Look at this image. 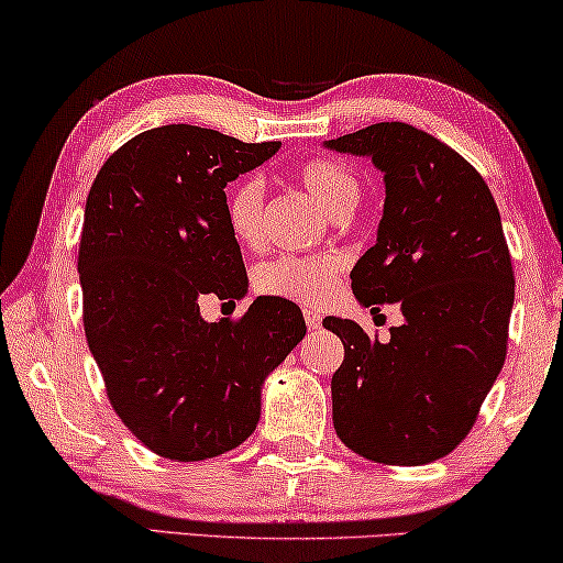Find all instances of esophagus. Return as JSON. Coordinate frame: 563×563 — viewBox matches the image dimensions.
<instances>
[{"label":"esophagus","instance_id":"obj_1","mask_svg":"<svg viewBox=\"0 0 563 563\" xmlns=\"http://www.w3.org/2000/svg\"><path fill=\"white\" fill-rule=\"evenodd\" d=\"M302 314H305V322H307V328H310V330H318L322 325V314L318 310H310V307H305Z\"/></svg>","mask_w":563,"mask_h":563}]
</instances>
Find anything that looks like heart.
Instances as JSON below:
<instances>
[{
	"label": "heart",
	"mask_w": 563,
	"mask_h": 563,
	"mask_svg": "<svg viewBox=\"0 0 563 563\" xmlns=\"http://www.w3.org/2000/svg\"><path fill=\"white\" fill-rule=\"evenodd\" d=\"M297 179L325 207L330 218H345L361 197V181L341 158L314 156L297 166ZM266 187L258 174L238 179L225 197V222L230 235L245 249H256L264 238ZM343 274V258L335 253L318 256H279L253 268L251 284L258 295L291 299L302 305H322L335 295Z\"/></svg>",
	"instance_id": "1"
}]
</instances>
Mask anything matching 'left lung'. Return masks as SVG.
I'll return each instance as SVG.
<instances>
[{
	"mask_svg": "<svg viewBox=\"0 0 563 563\" xmlns=\"http://www.w3.org/2000/svg\"><path fill=\"white\" fill-rule=\"evenodd\" d=\"M325 145L382 168L379 235L351 289L372 312L405 314L387 343L322 320L345 351L330 382L335 433L376 464H430L468 435L505 364L515 272L503 220L479 172L426 130L376 122Z\"/></svg>",
	"mask_w": 563,
	"mask_h": 563,
	"instance_id": "left-lung-1",
	"label": "left lung"
}]
</instances>
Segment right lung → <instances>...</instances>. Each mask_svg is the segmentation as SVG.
<instances>
[{
    "mask_svg": "<svg viewBox=\"0 0 563 563\" xmlns=\"http://www.w3.org/2000/svg\"><path fill=\"white\" fill-rule=\"evenodd\" d=\"M218 130L164 125L120 145L84 210V333L112 410L143 445L205 461L256 430L261 384L305 338L289 299L258 297L243 318L205 322L199 299L245 295L225 222L228 181L279 151Z\"/></svg>",
    "mask_w": 563,
    "mask_h": 563,
    "instance_id": "1",
    "label": "right lung"
}]
</instances>
